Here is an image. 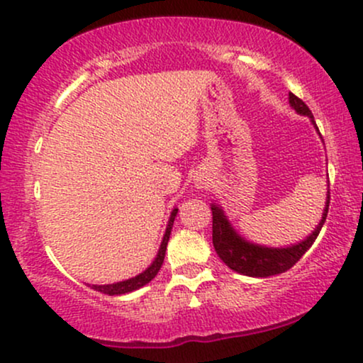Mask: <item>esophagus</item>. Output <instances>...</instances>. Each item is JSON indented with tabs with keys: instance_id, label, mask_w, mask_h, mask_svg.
I'll list each match as a JSON object with an SVG mask.
<instances>
[{
	"instance_id": "obj_1",
	"label": "esophagus",
	"mask_w": 363,
	"mask_h": 363,
	"mask_svg": "<svg viewBox=\"0 0 363 363\" xmlns=\"http://www.w3.org/2000/svg\"><path fill=\"white\" fill-rule=\"evenodd\" d=\"M199 184H203V182H199ZM201 187H203V186H201Z\"/></svg>"
}]
</instances>
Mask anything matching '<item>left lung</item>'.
Listing matches in <instances>:
<instances>
[{"label": "left lung", "mask_w": 363, "mask_h": 363, "mask_svg": "<svg viewBox=\"0 0 363 363\" xmlns=\"http://www.w3.org/2000/svg\"><path fill=\"white\" fill-rule=\"evenodd\" d=\"M289 103L299 115L311 118L313 125L314 118L313 113L306 106V103L303 99H299L298 96L289 93ZM318 130V126H316ZM328 206H330V191H328V199H326V208L323 211V218L320 225L316 226V230L313 231L304 242L298 243V245H292L287 248H269V247H260L253 245V243L247 242L242 237H238V233L231 228V225L226 220L225 213L221 211L216 204L211 206L213 213V245L220 259L225 262L226 265L235 272L243 274V276L250 277H269L276 276V274H282L286 270H289L292 265H296L301 257L306 253L320 235L321 226L326 221V215H328Z\"/></svg>", "instance_id": "obj_1"}]
</instances>
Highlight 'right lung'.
Instances as JSON below:
<instances>
[{
	"mask_svg": "<svg viewBox=\"0 0 363 363\" xmlns=\"http://www.w3.org/2000/svg\"><path fill=\"white\" fill-rule=\"evenodd\" d=\"M176 215H177V209H174V211L170 213L169 225H167V230H165L162 245H160V248H159V253H157L155 260L152 262V265L145 270V272H142L137 277L128 279V281H121V282H116V284H106V286H93V289L98 291V292H103V294L118 296V294H126V292L137 291L142 286H145V284L150 282L152 279H154L157 274H159V270H160V267H162V264H164L165 250H167L169 237H170V231H172L174 218H176Z\"/></svg>",
	"mask_w": 363,
	"mask_h": 363,
	"instance_id": "right-lung-1",
	"label": "right lung"
}]
</instances>
